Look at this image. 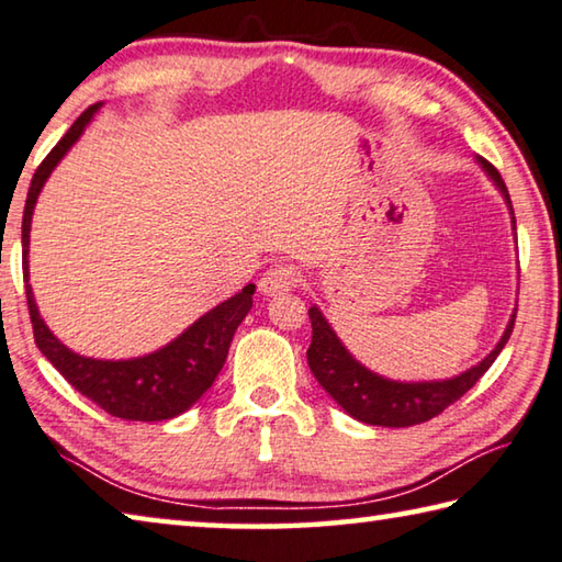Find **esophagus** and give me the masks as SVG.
<instances>
[{"label": "esophagus", "instance_id": "esophagus-1", "mask_svg": "<svg viewBox=\"0 0 562 562\" xmlns=\"http://www.w3.org/2000/svg\"><path fill=\"white\" fill-rule=\"evenodd\" d=\"M299 283V271L296 266L289 263H273L271 269H266L259 281V291L263 296H279V293H286L291 289H296Z\"/></svg>", "mask_w": 562, "mask_h": 562}]
</instances>
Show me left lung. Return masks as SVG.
<instances>
[{"label":"left lung","mask_w":562,"mask_h":562,"mask_svg":"<svg viewBox=\"0 0 562 562\" xmlns=\"http://www.w3.org/2000/svg\"><path fill=\"white\" fill-rule=\"evenodd\" d=\"M484 167L486 175L496 182L501 194L506 196V204L510 214H514V206H510V196L506 190V182L501 180V175L494 165L484 157H476ZM516 226V216H510ZM311 316V348H308V366L311 372L321 382V387L328 392V395L338 402V405L348 412L350 417L358 422H366V425H378V427H412L422 425L431 417H437L445 412L449 405H454L459 397H464L467 392L476 385V382L484 378V372L494 366L498 352L514 333L516 313L510 316L506 333L501 336L498 346L488 352V356L461 375L451 380H431V382H395L385 380L362 368L360 362L350 356L346 346L338 340L336 333L328 326V321L323 318V313L313 306L308 311Z\"/></svg>","instance_id":"obj_1"}]
</instances>
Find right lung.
<instances>
[{
    "instance_id": "obj_1",
    "label": "right lung",
    "mask_w": 562,
    "mask_h": 562,
    "mask_svg": "<svg viewBox=\"0 0 562 562\" xmlns=\"http://www.w3.org/2000/svg\"><path fill=\"white\" fill-rule=\"evenodd\" d=\"M103 103L88 105L76 117V123L68 127V133L56 143L52 153L44 157V162L36 167L32 177V187L26 194L24 220H22V266L26 281V306L32 316L34 340L46 360L61 372L83 397L95 402L108 415L121 417L127 422H160L172 419L190 409L206 390L212 387L214 378L229 352L232 338L239 323L246 318L251 308L254 283L244 286L236 296L220 303V306L204 313L200 321H194L180 338L167 342L165 348L150 356L133 360H93L83 358L78 352L68 350L58 340L46 323L38 316L32 286H29V229H32L34 204L38 200L44 182L48 180L58 160L71 150V145L81 137L83 127L91 123L93 113Z\"/></svg>"
}]
</instances>
